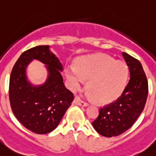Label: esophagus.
<instances>
[{
	"label": "esophagus",
	"mask_w": 156,
	"mask_h": 156,
	"mask_svg": "<svg viewBox=\"0 0 156 156\" xmlns=\"http://www.w3.org/2000/svg\"><path fill=\"white\" fill-rule=\"evenodd\" d=\"M73 103H74L75 104H77V105H79V106H83V107H87L88 106V104H87V103L82 101V100H81L79 97H78V96H76V97L74 98V100H73Z\"/></svg>",
	"instance_id": "esophagus-1"
}]
</instances>
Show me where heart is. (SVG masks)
Returning <instances> with one entry per match:
<instances>
[{
    "label": "heart",
    "mask_w": 156,
    "mask_h": 156,
    "mask_svg": "<svg viewBox=\"0 0 156 156\" xmlns=\"http://www.w3.org/2000/svg\"><path fill=\"white\" fill-rule=\"evenodd\" d=\"M66 76L69 87L80 90L87 82L90 97L101 104H110L125 90L129 77L128 66L124 61L114 60L108 55L95 53L79 59L76 67H67Z\"/></svg>",
    "instance_id": "b5f03b06"
}]
</instances>
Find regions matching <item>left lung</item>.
Wrapping results in <instances>:
<instances>
[{
	"label": "left lung",
	"instance_id": "8db88e82",
	"mask_svg": "<svg viewBox=\"0 0 156 156\" xmlns=\"http://www.w3.org/2000/svg\"><path fill=\"white\" fill-rule=\"evenodd\" d=\"M129 67L130 78L122 95L116 102L100 108L93 127L104 137L118 136L130 128L145 107L148 94L147 79L141 63L122 52Z\"/></svg>",
	"mask_w": 156,
	"mask_h": 156
}]
</instances>
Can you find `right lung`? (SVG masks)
<instances>
[{"mask_svg": "<svg viewBox=\"0 0 156 156\" xmlns=\"http://www.w3.org/2000/svg\"><path fill=\"white\" fill-rule=\"evenodd\" d=\"M33 59L45 64L47 79L35 85L28 79L26 69ZM63 66L49 45H40L22 53L9 79L12 111L25 128L38 134L52 132L73 100V93L65 87L61 72Z\"/></svg>", "mask_w": 156, "mask_h": 156, "instance_id": "add662e5", "label": "right lung"}]
</instances>
